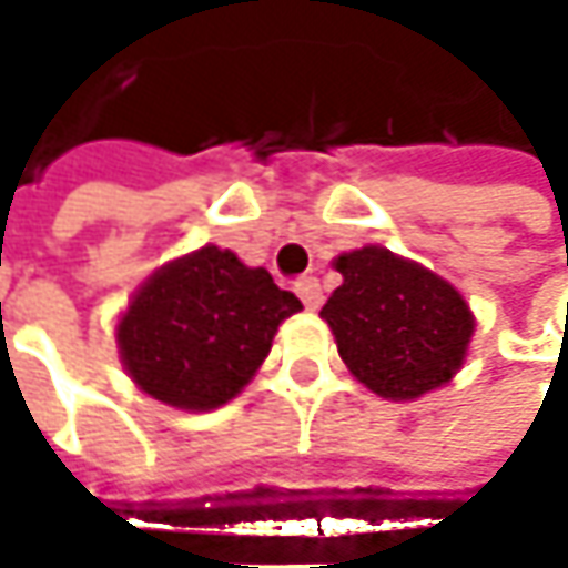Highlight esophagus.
I'll return each instance as SVG.
<instances>
[{
  "label": "esophagus",
  "mask_w": 568,
  "mask_h": 568,
  "mask_svg": "<svg viewBox=\"0 0 568 568\" xmlns=\"http://www.w3.org/2000/svg\"><path fill=\"white\" fill-rule=\"evenodd\" d=\"M295 292H298V298L305 302V308H318L322 305V283L315 280V276H305V280H298L295 283Z\"/></svg>",
  "instance_id": "esophagus-1"
}]
</instances>
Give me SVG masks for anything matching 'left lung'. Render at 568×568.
I'll return each mask as SVG.
<instances>
[{
	"instance_id": "8db88e82",
	"label": "left lung",
	"mask_w": 568,
	"mask_h": 568,
	"mask_svg": "<svg viewBox=\"0 0 568 568\" xmlns=\"http://www.w3.org/2000/svg\"><path fill=\"white\" fill-rule=\"evenodd\" d=\"M335 270L344 283L325 302L322 318L364 387L406 403L462 371L475 315L455 285L387 246L341 253Z\"/></svg>"
}]
</instances>
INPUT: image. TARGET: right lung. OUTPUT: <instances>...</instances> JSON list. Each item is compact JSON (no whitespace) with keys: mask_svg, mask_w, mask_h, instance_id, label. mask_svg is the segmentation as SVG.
<instances>
[{"mask_svg":"<svg viewBox=\"0 0 568 568\" xmlns=\"http://www.w3.org/2000/svg\"><path fill=\"white\" fill-rule=\"evenodd\" d=\"M302 302L214 243L155 270L116 325L132 384L175 409H217L253 381Z\"/></svg>","mask_w":568,"mask_h":568,"instance_id":"right-lung-1","label":"right lung"}]
</instances>
